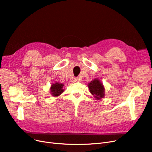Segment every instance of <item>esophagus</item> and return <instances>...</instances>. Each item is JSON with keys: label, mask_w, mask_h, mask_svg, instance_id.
<instances>
[{"label": "esophagus", "mask_w": 152, "mask_h": 152, "mask_svg": "<svg viewBox=\"0 0 152 152\" xmlns=\"http://www.w3.org/2000/svg\"><path fill=\"white\" fill-rule=\"evenodd\" d=\"M75 82H80L81 81V79L79 77H76L75 78Z\"/></svg>", "instance_id": "obj_1"}]
</instances>
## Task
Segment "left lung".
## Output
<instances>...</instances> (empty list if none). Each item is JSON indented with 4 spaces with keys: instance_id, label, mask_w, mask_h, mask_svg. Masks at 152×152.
Returning <instances> with one entry per match:
<instances>
[{
    "instance_id": "8db88e82",
    "label": "left lung",
    "mask_w": 152,
    "mask_h": 152,
    "mask_svg": "<svg viewBox=\"0 0 152 152\" xmlns=\"http://www.w3.org/2000/svg\"><path fill=\"white\" fill-rule=\"evenodd\" d=\"M91 93L94 95V97L100 99L104 96V87L99 79H94L88 85Z\"/></svg>"
}]
</instances>
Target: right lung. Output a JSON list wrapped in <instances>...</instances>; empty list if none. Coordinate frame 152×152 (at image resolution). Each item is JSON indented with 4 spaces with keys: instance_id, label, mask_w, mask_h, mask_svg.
I'll list each match as a JSON object with an SVG mask.
<instances>
[{
    "instance_id": "obj_1",
    "label": "right lung",
    "mask_w": 152,
    "mask_h": 152,
    "mask_svg": "<svg viewBox=\"0 0 152 152\" xmlns=\"http://www.w3.org/2000/svg\"><path fill=\"white\" fill-rule=\"evenodd\" d=\"M63 84H59V83H55L52 84L50 88V91L52 92L53 96H58L63 92Z\"/></svg>"
}]
</instances>
